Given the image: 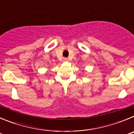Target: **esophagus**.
I'll return each instance as SVG.
<instances>
[{"mask_svg": "<svg viewBox=\"0 0 134 134\" xmlns=\"http://www.w3.org/2000/svg\"><path fill=\"white\" fill-rule=\"evenodd\" d=\"M63 60H64V62H68V59L67 58H64L63 59Z\"/></svg>", "mask_w": 134, "mask_h": 134, "instance_id": "obj_1", "label": "esophagus"}]
</instances>
